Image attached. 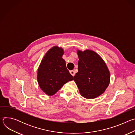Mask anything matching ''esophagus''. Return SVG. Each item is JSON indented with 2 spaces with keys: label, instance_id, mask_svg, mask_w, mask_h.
<instances>
[{
  "label": "esophagus",
  "instance_id": "esophagus-1",
  "mask_svg": "<svg viewBox=\"0 0 135 135\" xmlns=\"http://www.w3.org/2000/svg\"><path fill=\"white\" fill-rule=\"evenodd\" d=\"M69 72H70V73L71 74V75L73 76H74V75H75V71H74V70H70Z\"/></svg>",
  "mask_w": 135,
  "mask_h": 135
}]
</instances>
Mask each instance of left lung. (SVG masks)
Wrapping results in <instances>:
<instances>
[{"label":"left lung","mask_w":135,"mask_h":135,"mask_svg":"<svg viewBox=\"0 0 135 135\" xmlns=\"http://www.w3.org/2000/svg\"><path fill=\"white\" fill-rule=\"evenodd\" d=\"M79 56L78 72L74 77L81 95L94 99L102 94L110 82L109 69L102 57L94 51L77 50Z\"/></svg>","instance_id":"1"}]
</instances>
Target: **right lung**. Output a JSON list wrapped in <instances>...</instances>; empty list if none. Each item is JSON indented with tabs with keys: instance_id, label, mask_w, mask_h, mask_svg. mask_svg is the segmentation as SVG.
Masks as SVG:
<instances>
[{
	"instance_id": "1",
	"label": "right lung",
	"mask_w": 135,
	"mask_h": 135,
	"mask_svg": "<svg viewBox=\"0 0 135 135\" xmlns=\"http://www.w3.org/2000/svg\"><path fill=\"white\" fill-rule=\"evenodd\" d=\"M62 48L55 46L45 54L38 68L37 81L41 90L47 95H53L62 86L73 80L62 58Z\"/></svg>"
}]
</instances>
